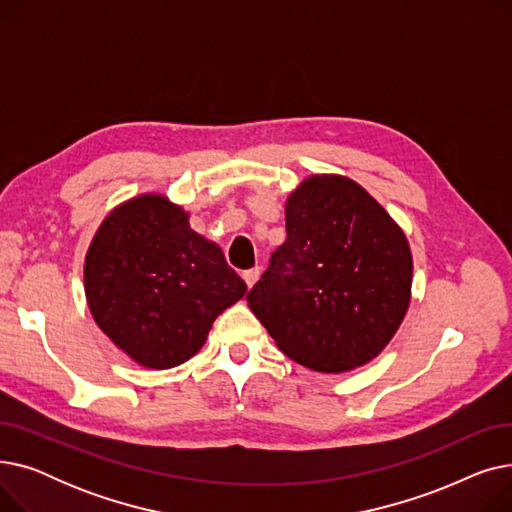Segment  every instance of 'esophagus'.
<instances>
[{"label": "esophagus", "instance_id": "34e87169", "mask_svg": "<svg viewBox=\"0 0 512 512\" xmlns=\"http://www.w3.org/2000/svg\"><path fill=\"white\" fill-rule=\"evenodd\" d=\"M259 276H261V270H259V267H251V270L242 272V280L247 282V286H249V288L259 280Z\"/></svg>", "mask_w": 512, "mask_h": 512}]
</instances>
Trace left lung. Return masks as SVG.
Wrapping results in <instances>:
<instances>
[{
  "label": "left lung",
  "instance_id": "1",
  "mask_svg": "<svg viewBox=\"0 0 512 512\" xmlns=\"http://www.w3.org/2000/svg\"><path fill=\"white\" fill-rule=\"evenodd\" d=\"M409 240L361 184L313 174L286 199V240L247 301L280 351L344 373L378 357L407 315Z\"/></svg>",
  "mask_w": 512,
  "mask_h": 512
}]
</instances>
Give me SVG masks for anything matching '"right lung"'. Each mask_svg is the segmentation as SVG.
Segmentation results:
<instances>
[{"label":"right lung","instance_id":"add662e5","mask_svg":"<svg viewBox=\"0 0 512 512\" xmlns=\"http://www.w3.org/2000/svg\"><path fill=\"white\" fill-rule=\"evenodd\" d=\"M245 292L222 249L191 228L180 205L157 193L107 213L85 257L95 324L147 369H170L197 355L215 317Z\"/></svg>","mask_w":512,"mask_h":512}]
</instances>
